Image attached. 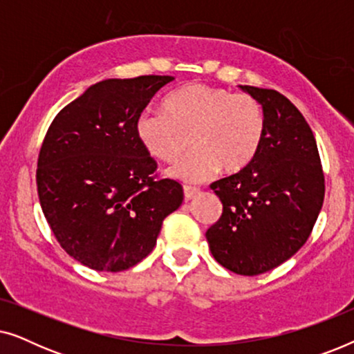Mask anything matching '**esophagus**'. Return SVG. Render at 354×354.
<instances>
[{
  "label": "esophagus",
  "mask_w": 354,
  "mask_h": 354,
  "mask_svg": "<svg viewBox=\"0 0 354 354\" xmlns=\"http://www.w3.org/2000/svg\"><path fill=\"white\" fill-rule=\"evenodd\" d=\"M198 193H200V190L198 188H193V187H183V196H185V200H193Z\"/></svg>",
  "instance_id": "esophagus-1"
}]
</instances>
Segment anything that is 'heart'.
Here are the masks:
<instances>
[{
    "mask_svg": "<svg viewBox=\"0 0 354 354\" xmlns=\"http://www.w3.org/2000/svg\"><path fill=\"white\" fill-rule=\"evenodd\" d=\"M135 133L148 154L166 164L195 153L171 169L185 183H203L219 171L236 174L258 154L266 133L263 106L248 95L206 84L182 86L164 100V114L143 113Z\"/></svg>",
    "mask_w": 354,
    "mask_h": 354,
    "instance_id": "b5f03b06",
    "label": "heart"
}]
</instances>
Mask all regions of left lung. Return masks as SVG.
Here are the masks:
<instances>
[{"mask_svg":"<svg viewBox=\"0 0 354 354\" xmlns=\"http://www.w3.org/2000/svg\"><path fill=\"white\" fill-rule=\"evenodd\" d=\"M263 106L266 133L243 171L211 183L221 219L206 232L214 259L240 275H258L292 258L316 224L324 172L303 114L279 91L240 85Z\"/></svg>","mask_w":354,"mask_h":354,"instance_id":"left-lung-1","label":"left lung"}]
</instances>
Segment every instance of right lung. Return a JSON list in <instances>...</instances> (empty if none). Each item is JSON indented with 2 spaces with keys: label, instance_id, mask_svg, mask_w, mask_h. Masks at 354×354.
Wrapping results in <instances>:
<instances>
[{
  "label": "right lung",
  "instance_id": "1",
  "mask_svg": "<svg viewBox=\"0 0 354 354\" xmlns=\"http://www.w3.org/2000/svg\"><path fill=\"white\" fill-rule=\"evenodd\" d=\"M171 75L108 79L59 111L37 169L40 205L56 240L86 268L120 272L151 253L162 221L178 209L176 180H154L156 161L135 122Z\"/></svg>",
  "mask_w": 354,
  "mask_h": 354
}]
</instances>
